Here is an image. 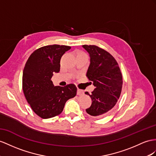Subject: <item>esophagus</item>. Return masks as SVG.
<instances>
[{
  "label": "esophagus",
  "mask_w": 156,
  "mask_h": 156,
  "mask_svg": "<svg viewBox=\"0 0 156 156\" xmlns=\"http://www.w3.org/2000/svg\"><path fill=\"white\" fill-rule=\"evenodd\" d=\"M83 94V91L80 90V89H78L77 90V95H82Z\"/></svg>",
  "instance_id": "esophagus-1"
}]
</instances>
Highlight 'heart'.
Wrapping results in <instances>:
<instances>
[{
  "label": "heart",
  "mask_w": 156,
  "mask_h": 156,
  "mask_svg": "<svg viewBox=\"0 0 156 156\" xmlns=\"http://www.w3.org/2000/svg\"><path fill=\"white\" fill-rule=\"evenodd\" d=\"M76 56H80V55H86L83 52L81 51H77L76 52Z\"/></svg>",
  "instance_id": "obj_1"
}]
</instances>
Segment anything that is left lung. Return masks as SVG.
<instances>
[{
	"mask_svg": "<svg viewBox=\"0 0 156 156\" xmlns=\"http://www.w3.org/2000/svg\"><path fill=\"white\" fill-rule=\"evenodd\" d=\"M88 52L90 65L86 76L95 87L91 94V105L86 111L96 118L105 117L116 105L121 95L122 76L115 58L109 52L96 45H83Z\"/></svg>",
	"mask_w": 156,
	"mask_h": 156,
	"instance_id": "left-lung-1",
	"label": "left lung"
}]
</instances>
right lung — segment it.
Returning a JSON list of instances; mask_svg holds the SVG:
<instances>
[{"instance_id":"1","label":"right lung","mask_w":156,"mask_h":156,"mask_svg":"<svg viewBox=\"0 0 156 156\" xmlns=\"http://www.w3.org/2000/svg\"><path fill=\"white\" fill-rule=\"evenodd\" d=\"M70 46L51 45L31 54L23 70L22 89L34 113L42 119L60 115L67 100L76 96L77 87L73 83L54 86L51 78L60 71L62 56Z\"/></svg>"}]
</instances>
